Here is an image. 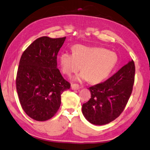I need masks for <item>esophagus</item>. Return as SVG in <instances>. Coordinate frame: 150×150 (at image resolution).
<instances>
[{"instance_id": "34e87169", "label": "esophagus", "mask_w": 150, "mask_h": 150, "mask_svg": "<svg viewBox=\"0 0 150 150\" xmlns=\"http://www.w3.org/2000/svg\"><path fill=\"white\" fill-rule=\"evenodd\" d=\"M79 86L77 84H71V89L73 90H78L79 89Z\"/></svg>"}]
</instances>
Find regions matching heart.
Here are the masks:
<instances>
[{
  "instance_id": "heart-1",
  "label": "heart",
  "mask_w": 150,
  "mask_h": 150,
  "mask_svg": "<svg viewBox=\"0 0 150 150\" xmlns=\"http://www.w3.org/2000/svg\"><path fill=\"white\" fill-rule=\"evenodd\" d=\"M73 53L61 54L59 64L62 72L68 76L79 70L82 71L75 79L96 83L110 74L117 63V56L114 52L99 47L76 45Z\"/></svg>"
}]
</instances>
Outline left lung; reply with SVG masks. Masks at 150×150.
<instances>
[{
    "instance_id": "1",
    "label": "left lung",
    "mask_w": 150,
    "mask_h": 150,
    "mask_svg": "<svg viewBox=\"0 0 150 150\" xmlns=\"http://www.w3.org/2000/svg\"><path fill=\"white\" fill-rule=\"evenodd\" d=\"M135 64L129 61L105 82L88 88L91 99L83 104L82 113L92 124L105 125L118 117L132 94Z\"/></svg>"
}]
</instances>
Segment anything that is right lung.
<instances>
[{
  "instance_id": "obj_1",
  "label": "right lung",
  "mask_w": 150,
  "mask_h": 150,
  "mask_svg": "<svg viewBox=\"0 0 150 150\" xmlns=\"http://www.w3.org/2000/svg\"><path fill=\"white\" fill-rule=\"evenodd\" d=\"M66 37H42L21 56L16 85L21 107L33 120L44 122L60 108L61 94L71 85L57 69V56Z\"/></svg>"
}]
</instances>
